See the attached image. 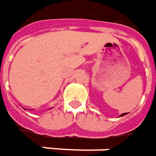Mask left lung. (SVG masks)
<instances>
[{
  "mask_svg": "<svg viewBox=\"0 0 156 156\" xmlns=\"http://www.w3.org/2000/svg\"><path fill=\"white\" fill-rule=\"evenodd\" d=\"M126 113H124V114H121V115H120V116H119V117H122V116H125V115H126Z\"/></svg>",
  "mask_w": 156,
  "mask_h": 156,
  "instance_id": "left-lung-1",
  "label": "left lung"
}]
</instances>
